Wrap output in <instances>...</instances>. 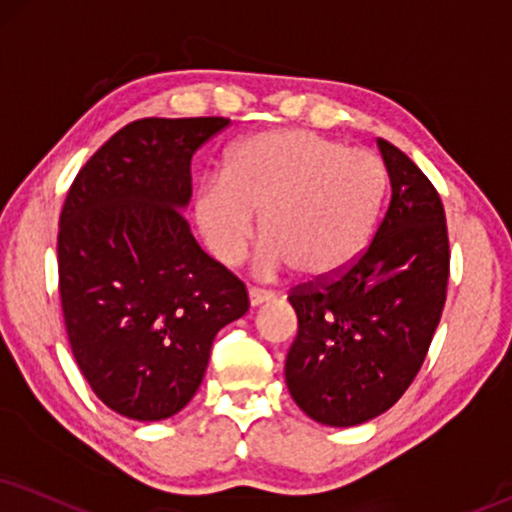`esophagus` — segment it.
<instances>
[{"label": "esophagus", "mask_w": 512, "mask_h": 512, "mask_svg": "<svg viewBox=\"0 0 512 512\" xmlns=\"http://www.w3.org/2000/svg\"><path fill=\"white\" fill-rule=\"evenodd\" d=\"M270 299H273V294L258 292V289H249V304H251V308L266 304V301H270Z\"/></svg>", "instance_id": "obj_1"}]
</instances>
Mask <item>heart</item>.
Listing matches in <instances>:
<instances>
[{
  "label": "heart",
  "instance_id": "b5f03b06",
  "mask_svg": "<svg viewBox=\"0 0 512 512\" xmlns=\"http://www.w3.org/2000/svg\"><path fill=\"white\" fill-rule=\"evenodd\" d=\"M384 166L372 151L344 149L308 130H273L232 151L223 180H204L194 220L213 258L235 266L261 218L266 242L256 273L289 268L306 282L344 273L363 254L384 194Z\"/></svg>",
  "mask_w": 512,
  "mask_h": 512
}]
</instances>
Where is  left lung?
<instances>
[{
	"mask_svg": "<svg viewBox=\"0 0 512 512\" xmlns=\"http://www.w3.org/2000/svg\"><path fill=\"white\" fill-rule=\"evenodd\" d=\"M389 204L344 273L289 294L299 332L287 353L289 394L308 418L353 427L384 413L415 380L449 285L444 204L427 175L387 140Z\"/></svg>",
	"mask_w": 512,
	"mask_h": 512,
	"instance_id": "1",
	"label": "left lung"
}]
</instances>
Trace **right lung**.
<instances>
[{"instance_id": "1", "label": "right lung", "mask_w": 512, "mask_h": 512, "mask_svg": "<svg viewBox=\"0 0 512 512\" xmlns=\"http://www.w3.org/2000/svg\"><path fill=\"white\" fill-rule=\"evenodd\" d=\"M230 118H142L75 175L59 218V292L75 363L130 420H166L197 394L246 289L197 244L182 208L192 156Z\"/></svg>"}]
</instances>
